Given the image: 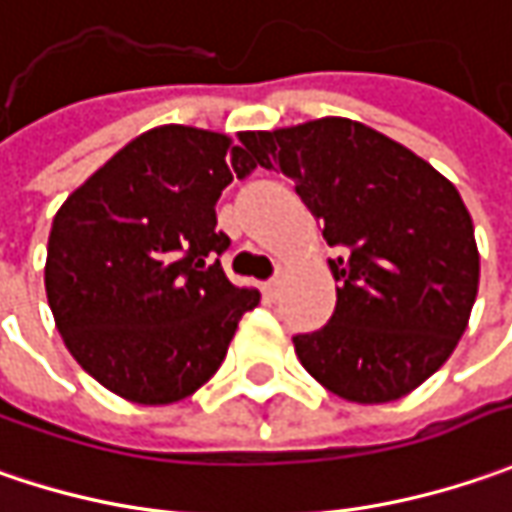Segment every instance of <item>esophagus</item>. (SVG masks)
Instances as JSON below:
<instances>
[{"label":"esophagus","instance_id":"34e87169","mask_svg":"<svg viewBox=\"0 0 512 512\" xmlns=\"http://www.w3.org/2000/svg\"><path fill=\"white\" fill-rule=\"evenodd\" d=\"M283 280H286V269H278V272H275V278L263 286V289H266V295H278L280 286H283Z\"/></svg>","mask_w":512,"mask_h":512}]
</instances>
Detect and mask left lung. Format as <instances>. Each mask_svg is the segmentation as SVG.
<instances>
[{
    "label": "left lung",
    "instance_id": "left-lung-1",
    "mask_svg": "<svg viewBox=\"0 0 512 512\" xmlns=\"http://www.w3.org/2000/svg\"><path fill=\"white\" fill-rule=\"evenodd\" d=\"M255 166L286 174L341 255L335 312L298 335L303 369L352 404H387L453 355L478 292L473 217L458 189L387 134L346 117L243 131Z\"/></svg>",
    "mask_w": 512,
    "mask_h": 512
}]
</instances>
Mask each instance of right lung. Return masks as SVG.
I'll return each instance as SVG.
<instances>
[{"label": "right lung", "mask_w": 512, "mask_h": 512, "mask_svg": "<svg viewBox=\"0 0 512 512\" xmlns=\"http://www.w3.org/2000/svg\"><path fill=\"white\" fill-rule=\"evenodd\" d=\"M255 163L229 134L157 125L59 206L45 292L79 367L131 404L189 398L220 369L260 292L234 286L214 206Z\"/></svg>", "instance_id": "add662e5"}]
</instances>
